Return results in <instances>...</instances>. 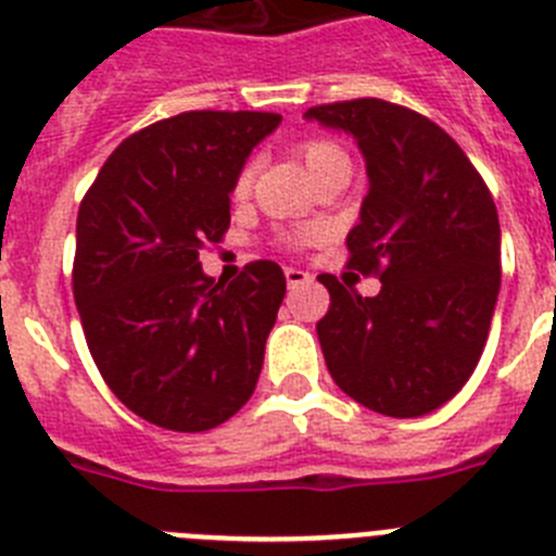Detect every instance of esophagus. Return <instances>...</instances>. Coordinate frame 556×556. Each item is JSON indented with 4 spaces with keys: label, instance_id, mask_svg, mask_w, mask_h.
<instances>
[{
    "label": "esophagus",
    "instance_id": "34e87169",
    "mask_svg": "<svg viewBox=\"0 0 556 556\" xmlns=\"http://www.w3.org/2000/svg\"><path fill=\"white\" fill-rule=\"evenodd\" d=\"M283 275H287L289 287H301V283L312 281V275H308L306 269H298V267H287L283 269Z\"/></svg>",
    "mask_w": 556,
    "mask_h": 556
}]
</instances>
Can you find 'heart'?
<instances>
[{"instance_id": "b5f03b06", "label": "heart", "mask_w": 556, "mask_h": 556, "mask_svg": "<svg viewBox=\"0 0 556 556\" xmlns=\"http://www.w3.org/2000/svg\"><path fill=\"white\" fill-rule=\"evenodd\" d=\"M298 155L303 159V164H306V169L312 178H317V175H323V172L333 169V166H351L348 164L345 152L339 150L333 141H323V139L303 141V144L298 147ZM250 184H253V169H250V166H244V169L239 172V178H236V186H233L236 198H244V194L250 191Z\"/></svg>"}]
</instances>
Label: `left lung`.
Returning a JSON list of instances; mask_svg holds the SVG:
<instances>
[{"mask_svg": "<svg viewBox=\"0 0 556 556\" xmlns=\"http://www.w3.org/2000/svg\"><path fill=\"white\" fill-rule=\"evenodd\" d=\"M353 136L367 166V198L348 233L351 262L376 273L362 298L333 275L317 323L331 378L356 404L420 417L456 395L479 365L501 289V228L493 194L443 127L384 100L306 111Z\"/></svg>", "mask_w": 556, "mask_h": 556, "instance_id": "8db88e82", "label": "left lung"}]
</instances>
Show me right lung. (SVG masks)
<instances>
[{"label": "right lung", "instance_id": "add662e5", "mask_svg": "<svg viewBox=\"0 0 556 556\" xmlns=\"http://www.w3.org/2000/svg\"><path fill=\"white\" fill-rule=\"evenodd\" d=\"M278 113L189 111L132 132L77 211L75 303L105 384L147 424L208 431L250 401L287 294L275 262L230 283L200 250L230 225V191Z\"/></svg>", "mask_w": 556, "mask_h": 556}]
</instances>
